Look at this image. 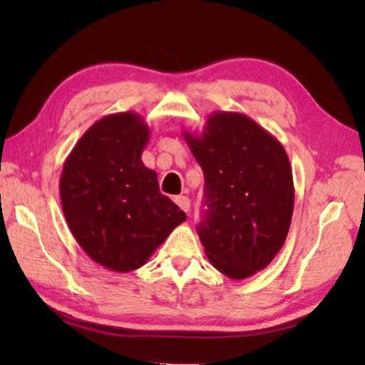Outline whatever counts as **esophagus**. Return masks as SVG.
Instances as JSON below:
<instances>
[{
  "instance_id": "1",
  "label": "esophagus",
  "mask_w": 365,
  "mask_h": 365,
  "mask_svg": "<svg viewBox=\"0 0 365 365\" xmlns=\"http://www.w3.org/2000/svg\"><path fill=\"white\" fill-rule=\"evenodd\" d=\"M174 202L182 208L183 212H188L190 210V199L187 197V196H177L175 199H174Z\"/></svg>"
}]
</instances>
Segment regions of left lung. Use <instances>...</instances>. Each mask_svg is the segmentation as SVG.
Masks as SVG:
<instances>
[{
	"label": "left lung",
	"mask_w": 365,
	"mask_h": 365,
	"mask_svg": "<svg viewBox=\"0 0 365 365\" xmlns=\"http://www.w3.org/2000/svg\"><path fill=\"white\" fill-rule=\"evenodd\" d=\"M204 170L197 234L212 265L230 279L267 268L289 234L294 188L277 139L242 113L215 111L199 136L183 131Z\"/></svg>",
	"instance_id": "1"
}]
</instances>
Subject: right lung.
<instances>
[{
    "label": "right lung",
    "mask_w": 365,
    "mask_h": 365,
    "mask_svg": "<svg viewBox=\"0 0 365 365\" xmlns=\"http://www.w3.org/2000/svg\"><path fill=\"white\" fill-rule=\"evenodd\" d=\"M149 138L139 114L105 115L78 139L61 174L68 229L92 260L118 273L141 268L187 220L160 192L157 173L144 166Z\"/></svg>",
    "instance_id": "1"
}]
</instances>
